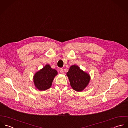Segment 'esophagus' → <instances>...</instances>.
<instances>
[{
	"mask_svg": "<svg viewBox=\"0 0 128 128\" xmlns=\"http://www.w3.org/2000/svg\"><path fill=\"white\" fill-rule=\"evenodd\" d=\"M60 73H62V74H64V69H63V68H60Z\"/></svg>",
	"mask_w": 128,
	"mask_h": 128,
	"instance_id": "1",
	"label": "esophagus"
}]
</instances>
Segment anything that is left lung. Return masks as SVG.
Instances as JSON below:
<instances>
[{
    "label": "left lung",
    "instance_id": "1",
    "mask_svg": "<svg viewBox=\"0 0 128 128\" xmlns=\"http://www.w3.org/2000/svg\"><path fill=\"white\" fill-rule=\"evenodd\" d=\"M66 74L72 87L76 91L83 90L90 81L89 74L76 65L70 66Z\"/></svg>",
    "mask_w": 128,
    "mask_h": 128
}]
</instances>
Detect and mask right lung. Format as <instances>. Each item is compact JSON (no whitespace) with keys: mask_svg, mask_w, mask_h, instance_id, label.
<instances>
[{"mask_svg":"<svg viewBox=\"0 0 128 128\" xmlns=\"http://www.w3.org/2000/svg\"><path fill=\"white\" fill-rule=\"evenodd\" d=\"M58 74L56 70L46 64L36 73L34 76V84L40 90H46L50 87L54 76Z\"/></svg>","mask_w":128,"mask_h":128,"instance_id":"right-lung-1","label":"right lung"}]
</instances>
